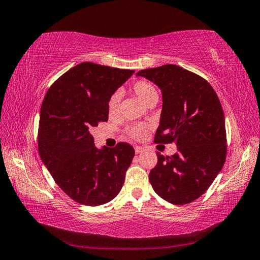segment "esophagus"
<instances>
[{
  "mask_svg": "<svg viewBox=\"0 0 260 260\" xmlns=\"http://www.w3.org/2000/svg\"><path fill=\"white\" fill-rule=\"evenodd\" d=\"M144 150H145V147H144V146H136L135 147L136 154H140V153L144 152Z\"/></svg>",
  "mask_w": 260,
  "mask_h": 260,
  "instance_id": "esophagus-1",
  "label": "esophagus"
}]
</instances>
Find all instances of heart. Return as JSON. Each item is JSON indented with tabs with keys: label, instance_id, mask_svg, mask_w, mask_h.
<instances>
[{
	"label": "heart",
	"instance_id": "heart-1",
	"mask_svg": "<svg viewBox=\"0 0 260 260\" xmlns=\"http://www.w3.org/2000/svg\"><path fill=\"white\" fill-rule=\"evenodd\" d=\"M131 91L134 94L137 95L144 104L150 105L152 102L158 101V91L154 85L146 79H139L131 85ZM118 106H120V95L117 93H114L109 96L107 102V112L109 116H114L118 112ZM147 130V125L139 123V124H134L126 127V134L129 137L135 139H142L145 137Z\"/></svg>",
	"mask_w": 260,
	"mask_h": 260
}]
</instances>
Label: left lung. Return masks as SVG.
Here are the masks:
<instances>
[{"label": "left lung", "instance_id": "left-lung-1", "mask_svg": "<svg viewBox=\"0 0 260 260\" xmlns=\"http://www.w3.org/2000/svg\"><path fill=\"white\" fill-rule=\"evenodd\" d=\"M162 93V112L154 143L175 142L177 152L150 172L153 190L174 205L201 197L222 169L227 155L224 115L210 83L175 64L140 70Z\"/></svg>", "mask_w": 260, "mask_h": 260}]
</instances>
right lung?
Segmentation results:
<instances>
[{"label":"right lung","instance_id":"add662e5","mask_svg":"<svg viewBox=\"0 0 260 260\" xmlns=\"http://www.w3.org/2000/svg\"><path fill=\"white\" fill-rule=\"evenodd\" d=\"M134 72L83 62L63 74L42 101L40 158L59 188L83 205H102L116 197L133 162V146L118 143L99 150L90 131L108 121L109 96Z\"/></svg>","mask_w":260,"mask_h":260}]
</instances>
